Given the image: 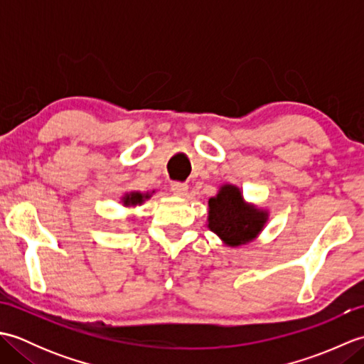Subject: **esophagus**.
Returning a JSON list of instances; mask_svg holds the SVG:
<instances>
[{"instance_id": "obj_1", "label": "esophagus", "mask_w": 364, "mask_h": 364, "mask_svg": "<svg viewBox=\"0 0 364 364\" xmlns=\"http://www.w3.org/2000/svg\"><path fill=\"white\" fill-rule=\"evenodd\" d=\"M188 184L186 183H181V181H173L172 184H170V191L173 192L175 196H186L188 194Z\"/></svg>"}]
</instances>
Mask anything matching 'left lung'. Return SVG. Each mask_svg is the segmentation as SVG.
<instances>
[{"label": "left lung", "instance_id": "obj_1", "mask_svg": "<svg viewBox=\"0 0 364 364\" xmlns=\"http://www.w3.org/2000/svg\"><path fill=\"white\" fill-rule=\"evenodd\" d=\"M267 215L252 206H247L241 191L235 186H223L219 194L210 198V219L208 227L228 245H241L252 241Z\"/></svg>", "mask_w": 364, "mask_h": 364}]
</instances>
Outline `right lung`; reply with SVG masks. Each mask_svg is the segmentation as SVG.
Segmentation results:
<instances>
[{
    "instance_id": "1",
    "label": "right lung",
    "mask_w": 364,
    "mask_h": 364,
    "mask_svg": "<svg viewBox=\"0 0 364 364\" xmlns=\"http://www.w3.org/2000/svg\"><path fill=\"white\" fill-rule=\"evenodd\" d=\"M144 198H149V194L142 196L139 194V192H133V194H128L125 197V205H137V203H142Z\"/></svg>"
}]
</instances>
